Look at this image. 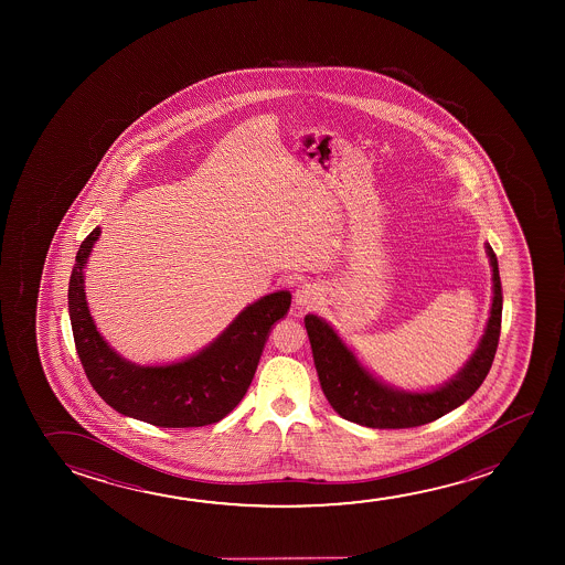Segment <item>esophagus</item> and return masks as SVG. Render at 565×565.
I'll return each instance as SVG.
<instances>
[{"instance_id":"1","label":"esophagus","mask_w":565,"mask_h":565,"mask_svg":"<svg viewBox=\"0 0 565 565\" xmlns=\"http://www.w3.org/2000/svg\"><path fill=\"white\" fill-rule=\"evenodd\" d=\"M320 299H322L320 287L310 286V284H305L295 291V307L297 309H310V307L318 305Z\"/></svg>"}]
</instances>
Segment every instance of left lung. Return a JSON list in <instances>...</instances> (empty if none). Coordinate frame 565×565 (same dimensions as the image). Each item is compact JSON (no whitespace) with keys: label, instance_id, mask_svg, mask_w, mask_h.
<instances>
[{"label":"left lung","instance_id":"8db88e82","mask_svg":"<svg viewBox=\"0 0 565 565\" xmlns=\"http://www.w3.org/2000/svg\"><path fill=\"white\" fill-rule=\"evenodd\" d=\"M484 247L492 268V307L487 328L469 361L448 382L433 390L411 392L386 384L359 361L355 351L324 318L305 317L320 386L340 417L369 428H413L448 415L479 390L494 361L502 326L498 258L488 243Z\"/></svg>","mask_w":565,"mask_h":565}]
</instances>
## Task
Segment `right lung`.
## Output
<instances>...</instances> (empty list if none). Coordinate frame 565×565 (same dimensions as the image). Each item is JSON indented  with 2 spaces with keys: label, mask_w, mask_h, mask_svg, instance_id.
Masks as SVG:
<instances>
[{
  "label": "right lung",
  "mask_w": 565,
  "mask_h": 565,
  "mask_svg": "<svg viewBox=\"0 0 565 565\" xmlns=\"http://www.w3.org/2000/svg\"><path fill=\"white\" fill-rule=\"evenodd\" d=\"M100 227L81 243L70 279V318L78 359L102 399L125 417L162 428L212 425L247 394L274 324L286 317L291 294L276 291L250 302L206 348L181 361L137 364L109 348L85 294V268Z\"/></svg>",
  "instance_id": "obj_1"
}]
</instances>
